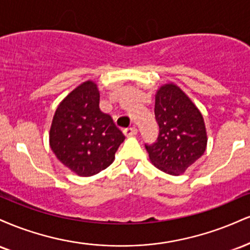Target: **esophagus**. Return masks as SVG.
Segmentation results:
<instances>
[{
  "mask_svg": "<svg viewBox=\"0 0 250 250\" xmlns=\"http://www.w3.org/2000/svg\"><path fill=\"white\" fill-rule=\"evenodd\" d=\"M123 133H125V136H134V135L137 134V129L135 127H129L125 128V130H123Z\"/></svg>",
  "mask_w": 250,
  "mask_h": 250,
  "instance_id": "esophagus-1",
  "label": "esophagus"
}]
</instances>
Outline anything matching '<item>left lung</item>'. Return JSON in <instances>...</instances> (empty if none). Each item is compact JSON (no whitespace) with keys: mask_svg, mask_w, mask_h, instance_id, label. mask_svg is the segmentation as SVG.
Wrapping results in <instances>:
<instances>
[{"mask_svg":"<svg viewBox=\"0 0 250 250\" xmlns=\"http://www.w3.org/2000/svg\"><path fill=\"white\" fill-rule=\"evenodd\" d=\"M155 117L160 133L154 145L146 146L149 160L166 174H183L207 148L202 114L179 85L169 82L156 90Z\"/></svg>","mask_w":250,"mask_h":250,"instance_id":"left-lung-1","label":"left lung"}]
</instances>
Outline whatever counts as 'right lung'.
<instances>
[{
    "mask_svg": "<svg viewBox=\"0 0 250 250\" xmlns=\"http://www.w3.org/2000/svg\"><path fill=\"white\" fill-rule=\"evenodd\" d=\"M125 139L111 116L100 109V91L91 80L60 102L49 130V146L59 161L83 177L108 168Z\"/></svg>",
    "mask_w": 250,
    "mask_h": 250,
    "instance_id": "add662e5",
    "label": "right lung"
}]
</instances>
